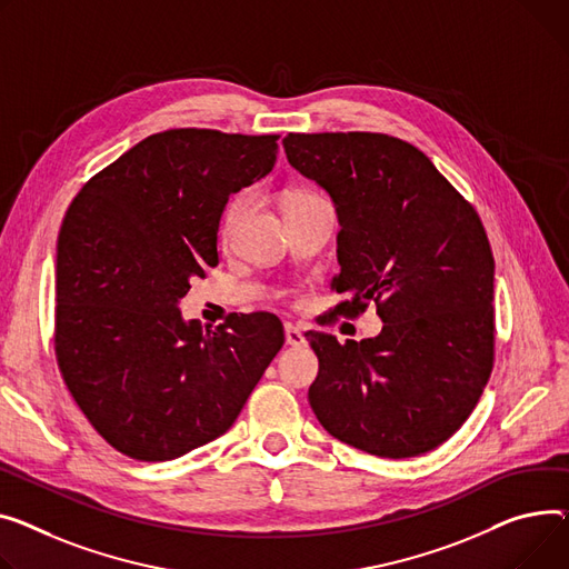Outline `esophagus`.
I'll use <instances>...</instances> for the list:
<instances>
[{
    "label": "esophagus",
    "mask_w": 569,
    "mask_h": 569,
    "mask_svg": "<svg viewBox=\"0 0 569 569\" xmlns=\"http://www.w3.org/2000/svg\"><path fill=\"white\" fill-rule=\"evenodd\" d=\"M283 329H286V346H290V348H305V346H307L305 333H301L295 325L286 322Z\"/></svg>",
    "instance_id": "1"
}]
</instances>
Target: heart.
<instances>
[{"label": "heart", "instance_id": "heart-1", "mask_svg": "<svg viewBox=\"0 0 569 569\" xmlns=\"http://www.w3.org/2000/svg\"><path fill=\"white\" fill-rule=\"evenodd\" d=\"M318 201H325V199L320 194L311 192V189H290L283 199V206H286V212H290V210H297V208L309 206V203H318ZM249 208H251L249 192H240L229 203H226L223 214H221V238L223 240H229L238 231V226L244 221Z\"/></svg>", "mask_w": 569, "mask_h": 569}]
</instances>
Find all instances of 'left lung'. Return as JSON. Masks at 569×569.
I'll use <instances>...</instances> for the list:
<instances>
[{"mask_svg": "<svg viewBox=\"0 0 569 569\" xmlns=\"http://www.w3.org/2000/svg\"><path fill=\"white\" fill-rule=\"evenodd\" d=\"M288 162L331 197L340 223L333 309L375 301L385 327L309 331L322 428L377 458H416L456 435L495 366V256L473 206L419 148L380 132H290Z\"/></svg>", "mask_w": 569, "mask_h": 569, "instance_id": "left-lung-1", "label": "left lung"}]
</instances>
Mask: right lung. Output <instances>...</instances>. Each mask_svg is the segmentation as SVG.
<instances>
[{
  "mask_svg": "<svg viewBox=\"0 0 569 569\" xmlns=\"http://www.w3.org/2000/svg\"><path fill=\"white\" fill-rule=\"evenodd\" d=\"M279 134L180 128L96 173L57 240L54 352L96 432L141 462L176 460L229 430L283 346L272 313L217 329L178 301L214 268L229 197L264 178Z\"/></svg>",
  "mask_w": 569,
  "mask_h": 569,
  "instance_id": "obj_1",
  "label": "right lung"
}]
</instances>
